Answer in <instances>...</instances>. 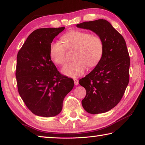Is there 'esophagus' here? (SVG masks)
I'll return each instance as SVG.
<instances>
[{
    "mask_svg": "<svg viewBox=\"0 0 145 145\" xmlns=\"http://www.w3.org/2000/svg\"><path fill=\"white\" fill-rule=\"evenodd\" d=\"M73 81H74L75 85V86H77L78 84V80L76 79V78H74V79H73Z\"/></svg>",
    "mask_w": 145,
    "mask_h": 145,
    "instance_id": "obj_1",
    "label": "esophagus"
}]
</instances>
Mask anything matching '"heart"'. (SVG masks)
Segmentation results:
<instances>
[{
	"label": "heart",
	"mask_w": 145,
	"mask_h": 145,
	"mask_svg": "<svg viewBox=\"0 0 145 145\" xmlns=\"http://www.w3.org/2000/svg\"><path fill=\"white\" fill-rule=\"evenodd\" d=\"M63 43L54 41L51 44L49 54L55 63L63 65L66 60L67 49H75L73 58L75 61L68 63L62 68L64 75L78 77L83 75L88 67L96 66L103 54L104 44L101 38L80 30H70L62 36Z\"/></svg>",
	"instance_id": "b5f03b06"
}]
</instances>
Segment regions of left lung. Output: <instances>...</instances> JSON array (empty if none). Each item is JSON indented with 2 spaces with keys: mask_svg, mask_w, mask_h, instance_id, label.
<instances>
[{
  "mask_svg": "<svg viewBox=\"0 0 145 145\" xmlns=\"http://www.w3.org/2000/svg\"><path fill=\"white\" fill-rule=\"evenodd\" d=\"M77 27L93 31L104 44L98 64L79 80L80 85L86 90L82 105L89 114L106 112L120 102L129 80L130 57L125 41L105 20L85 22L77 24Z\"/></svg>",
  "mask_w": 145,
  "mask_h": 145,
  "instance_id": "left-lung-1",
  "label": "left lung"
}]
</instances>
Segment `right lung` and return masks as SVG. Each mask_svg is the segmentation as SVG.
Masks as SVG:
<instances>
[{
  "mask_svg": "<svg viewBox=\"0 0 145 145\" xmlns=\"http://www.w3.org/2000/svg\"><path fill=\"white\" fill-rule=\"evenodd\" d=\"M65 27L39 28L28 37L17 55L19 94L30 111L44 117L61 112L63 102L72 90V78L61 75L51 61L50 45Z\"/></svg>",
  "mask_w": 145,
  "mask_h": 145,
  "instance_id": "add662e5",
  "label": "right lung"
}]
</instances>
